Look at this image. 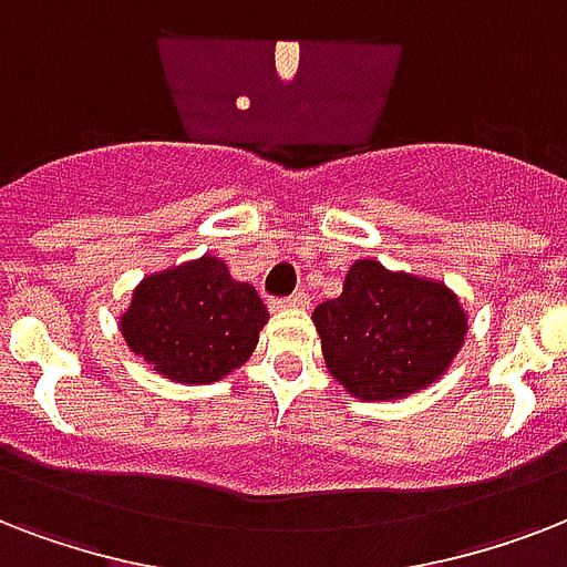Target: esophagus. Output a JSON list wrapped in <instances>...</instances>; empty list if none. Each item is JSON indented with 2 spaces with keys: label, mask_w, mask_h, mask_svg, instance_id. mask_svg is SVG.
Segmentation results:
<instances>
[{
  "label": "esophagus",
  "mask_w": 567,
  "mask_h": 567,
  "mask_svg": "<svg viewBox=\"0 0 567 567\" xmlns=\"http://www.w3.org/2000/svg\"><path fill=\"white\" fill-rule=\"evenodd\" d=\"M309 306V293L297 291L291 297H282V300L270 302V309H306Z\"/></svg>",
  "instance_id": "1"
}]
</instances>
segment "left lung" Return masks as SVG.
<instances>
[{
    "instance_id": "8db88e82",
    "label": "left lung",
    "mask_w": 567,
    "mask_h": 567,
    "mask_svg": "<svg viewBox=\"0 0 567 567\" xmlns=\"http://www.w3.org/2000/svg\"><path fill=\"white\" fill-rule=\"evenodd\" d=\"M311 320L332 377L362 400L409 396L432 385L467 332L450 288L391 274L371 258L350 267L341 297L320 302Z\"/></svg>"
}]
</instances>
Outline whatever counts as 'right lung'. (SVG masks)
I'll return each mask as SVG.
<instances>
[{
  "label": "right lung",
  "instance_id": "right-lung-1",
  "mask_svg": "<svg viewBox=\"0 0 567 567\" xmlns=\"http://www.w3.org/2000/svg\"><path fill=\"white\" fill-rule=\"evenodd\" d=\"M267 306L252 285L235 282L220 258H196L146 276L120 318L128 350L176 382H217L249 359Z\"/></svg>",
  "mask_w": 567,
  "mask_h": 567
}]
</instances>
